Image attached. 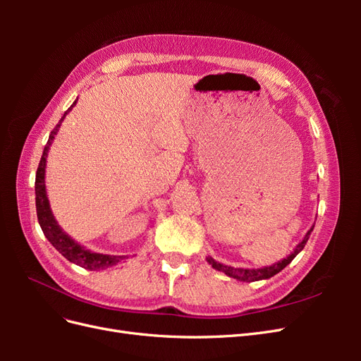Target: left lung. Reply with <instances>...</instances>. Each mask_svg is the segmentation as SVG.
<instances>
[{
    "mask_svg": "<svg viewBox=\"0 0 361 361\" xmlns=\"http://www.w3.org/2000/svg\"><path fill=\"white\" fill-rule=\"evenodd\" d=\"M313 227H314V224L310 227V231L305 233V236H304V239L302 241L293 248V251L292 253L288 256V257H285L283 260H280V262H277V264H274V265H271V267H264V268H253V269H250V268H233V267H228V265H223V264H220V262H216L215 259H212L211 256H207L206 257V260H207V264L209 265H212V268L214 269H216V271H221V272H224L226 276H228V277H232V279H236V280H239V281H247V283H250V281H257V280H267V279H271V277H274L276 274H279V272L283 269V268H286L290 262L295 259V256H297L300 251L304 248V245H305V243L309 241V236H310V233H312V231H313Z\"/></svg>",
    "mask_w": 361,
    "mask_h": 361,
    "instance_id": "left-lung-1",
    "label": "left lung"
}]
</instances>
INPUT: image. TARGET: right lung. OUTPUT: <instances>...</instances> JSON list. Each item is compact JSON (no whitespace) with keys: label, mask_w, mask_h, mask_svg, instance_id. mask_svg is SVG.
<instances>
[{"label":"right lung","mask_w":361,"mask_h":361,"mask_svg":"<svg viewBox=\"0 0 361 361\" xmlns=\"http://www.w3.org/2000/svg\"><path fill=\"white\" fill-rule=\"evenodd\" d=\"M76 101L71 105L69 110L64 113L59 125L51 130L48 143L43 149V155L40 158L37 173H36V211H37V220L42 227V232L45 233L48 241L52 244L59 253H61L69 262H73L75 265L81 268L90 269V271H99L106 269L113 265H117L118 262H122L126 256H111V255H102V253H94L92 250H87L85 247L80 245L78 243L72 239L66 232H63V228L59 226L57 220L54 218V214L51 211L49 200L47 195V187H45V169H47V158L49 147L54 141V137L57 135L59 128L61 122L66 117V114L75 106Z\"/></svg>","instance_id":"obj_1"}]
</instances>
